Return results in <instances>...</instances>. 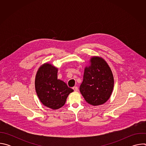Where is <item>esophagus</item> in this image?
<instances>
[{
	"mask_svg": "<svg viewBox=\"0 0 146 146\" xmlns=\"http://www.w3.org/2000/svg\"><path fill=\"white\" fill-rule=\"evenodd\" d=\"M73 90L74 91H78V87H73Z\"/></svg>",
	"mask_w": 146,
	"mask_h": 146,
	"instance_id": "obj_1",
	"label": "esophagus"
}]
</instances>
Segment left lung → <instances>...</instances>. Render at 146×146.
Wrapping results in <instances>:
<instances>
[{
  "instance_id": "obj_1",
  "label": "left lung",
  "mask_w": 146,
  "mask_h": 146,
  "mask_svg": "<svg viewBox=\"0 0 146 146\" xmlns=\"http://www.w3.org/2000/svg\"><path fill=\"white\" fill-rule=\"evenodd\" d=\"M90 65L84 69L80 91L86 102L92 106L106 103L114 87L112 71L106 60L94 56L90 59Z\"/></svg>"
}]
</instances>
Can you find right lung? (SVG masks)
I'll use <instances>...</instances> for the list:
<instances>
[{
	"instance_id": "obj_1",
	"label": "right lung",
	"mask_w": 146,
	"mask_h": 146,
	"mask_svg": "<svg viewBox=\"0 0 146 146\" xmlns=\"http://www.w3.org/2000/svg\"><path fill=\"white\" fill-rule=\"evenodd\" d=\"M58 69L48 63L41 65L35 77V90L43 105L52 110L63 106L73 90L58 79Z\"/></svg>"
}]
</instances>
